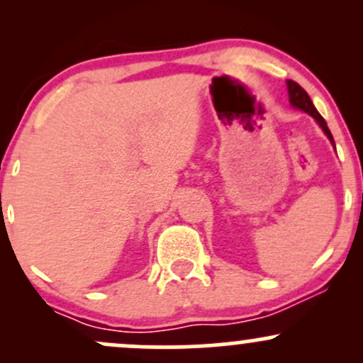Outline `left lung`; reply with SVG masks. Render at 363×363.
<instances>
[{
    "mask_svg": "<svg viewBox=\"0 0 363 363\" xmlns=\"http://www.w3.org/2000/svg\"><path fill=\"white\" fill-rule=\"evenodd\" d=\"M286 89H289V99H290V104L294 107H297V109H301L303 112H307V114L312 116L315 121H318V124L320 128H323V131L326 133V136L329 138V141H331L333 145H335V140H333V135L331 131H329L326 121L323 119V116L319 114L318 109L314 107V104H312L311 97L307 95V91L302 89L301 85H298L297 82L294 80H286Z\"/></svg>",
    "mask_w": 363,
    "mask_h": 363,
    "instance_id": "1",
    "label": "left lung"
}]
</instances>
